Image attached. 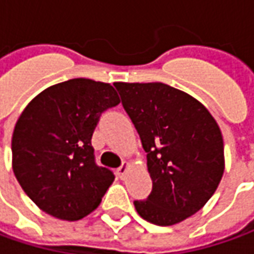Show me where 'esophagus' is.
I'll list each match as a JSON object with an SVG mask.
<instances>
[{"mask_svg":"<svg viewBox=\"0 0 254 254\" xmlns=\"http://www.w3.org/2000/svg\"><path fill=\"white\" fill-rule=\"evenodd\" d=\"M130 167V163L125 162L121 167H119L118 170H117V173H118V176L121 177V179H125V176H127V169Z\"/></svg>","mask_w":254,"mask_h":254,"instance_id":"1","label":"esophagus"}]
</instances>
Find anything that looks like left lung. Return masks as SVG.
<instances>
[{"instance_id":"obj_1","label":"left lung","mask_w":254,"mask_h":254,"mask_svg":"<svg viewBox=\"0 0 254 254\" xmlns=\"http://www.w3.org/2000/svg\"><path fill=\"white\" fill-rule=\"evenodd\" d=\"M147 153L153 188L135 201L147 222L171 226L198 212L225 171L219 125L187 92L163 83H115Z\"/></svg>"}]
</instances>
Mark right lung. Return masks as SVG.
<instances>
[{"label":"right lung","mask_w":254,"mask_h":254,"mask_svg":"<svg viewBox=\"0 0 254 254\" xmlns=\"http://www.w3.org/2000/svg\"><path fill=\"white\" fill-rule=\"evenodd\" d=\"M110 83L71 78L25 107L12 133V170L46 214L78 221L100 205L114 174L94 162L91 137L101 114L118 105Z\"/></svg>","instance_id":"obj_1"}]
</instances>
